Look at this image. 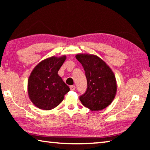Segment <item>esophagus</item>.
<instances>
[{
  "label": "esophagus",
  "instance_id": "1",
  "mask_svg": "<svg viewBox=\"0 0 150 150\" xmlns=\"http://www.w3.org/2000/svg\"><path fill=\"white\" fill-rule=\"evenodd\" d=\"M70 89H71V91H74L75 89V85L70 86Z\"/></svg>",
  "mask_w": 150,
  "mask_h": 150
}]
</instances>
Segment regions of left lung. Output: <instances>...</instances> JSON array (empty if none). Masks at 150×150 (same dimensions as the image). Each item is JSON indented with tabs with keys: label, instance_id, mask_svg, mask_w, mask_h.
I'll use <instances>...</instances> for the list:
<instances>
[{
	"label": "left lung",
	"instance_id": "obj_1",
	"mask_svg": "<svg viewBox=\"0 0 150 150\" xmlns=\"http://www.w3.org/2000/svg\"><path fill=\"white\" fill-rule=\"evenodd\" d=\"M75 57L84 68L87 81V89L79 97L81 103L92 111L106 108L113 101L117 91L113 71L97 55L79 54Z\"/></svg>",
	"mask_w": 150,
	"mask_h": 150
}]
</instances>
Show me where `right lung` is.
<instances>
[{
  "label": "right lung",
  "mask_w": 150,
  "mask_h": 150,
  "mask_svg": "<svg viewBox=\"0 0 150 150\" xmlns=\"http://www.w3.org/2000/svg\"><path fill=\"white\" fill-rule=\"evenodd\" d=\"M66 59L52 56L42 60L30 74L28 82V93L30 100L42 110H52L58 106L70 88L57 74Z\"/></svg>",
  "instance_id": "1"
}]
</instances>
